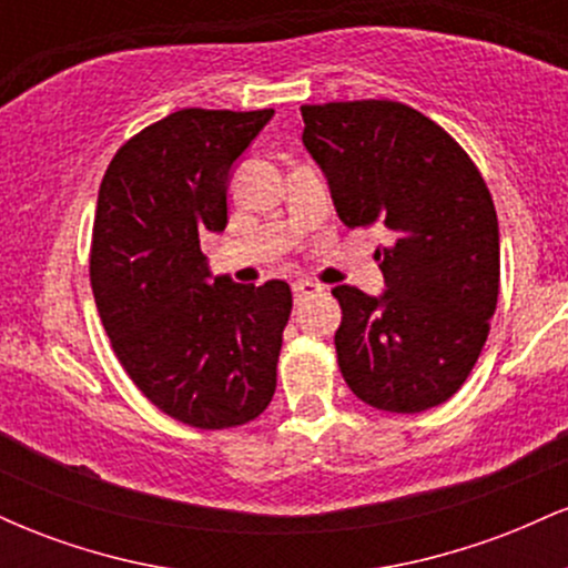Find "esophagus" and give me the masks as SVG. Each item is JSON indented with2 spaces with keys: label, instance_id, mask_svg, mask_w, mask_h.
<instances>
[{
  "label": "esophagus",
  "instance_id": "obj_1",
  "mask_svg": "<svg viewBox=\"0 0 568 568\" xmlns=\"http://www.w3.org/2000/svg\"><path fill=\"white\" fill-rule=\"evenodd\" d=\"M293 291V302H306V298L317 296V293H323V288L317 283H312V280H296V283L291 285Z\"/></svg>",
  "mask_w": 568,
  "mask_h": 568
}]
</instances>
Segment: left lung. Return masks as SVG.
Here are the masks:
<instances>
[{
	"label": "left lung",
	"mask_w": 568,
	"mask_h": 568,
	"mask_svg": "<svg viewBox=\"0 0 568 568\" xmlns=\"http://www.w3.org/2000/svg\"><path fill=\"white\" fill-rule=\"evenodd\" d=\"M302 141L349 230L379 224L382 296L336 285L334 344L368 406L419 414L465 384L499 296V224L475 162L429 116L397 101L302 106Z\"/></svg>",
	"instance_id": "obj_1"
}]
</instances>
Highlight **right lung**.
Segmentation results:
<instances>
[{
  "mask_svg": "<svg viewBox=\"0 0 568 568\" xmlns=\"http://www.w3.org/2000/svg\"><path fill=\"white\" fill-rule=\"evenodd\" d=\"M275 109H181L109 162L90 285L114 355L149 400L200 429L240 427L270 406L291 317L283 280L213 277L200 251L224 232L232 165Z\"/></svg>",
  "mask_w": 568,
  "mask_h": 568,
  "instance_id": "add662e5",
  "label": "right lung"
}]
</instances>
